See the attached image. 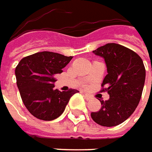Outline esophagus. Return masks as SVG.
<instances>
[{
  "label": "esophagus",
  "mask_w": 152,
  "mask_h": 152,
  "mask_svg": "<svg viewBox=\"0 0 152 152\" xmlns=\"http://www.w3.org/2000/svg\"><path fill=\"white\" fill-rule=\"evenodd\" d=\"M84 97L86 98V99H87V100H90V99L92 98V96H91V95L86 94V93H84Z\"/></svg>",
  "instance_id": "esophagus-1"
}]
</instances>
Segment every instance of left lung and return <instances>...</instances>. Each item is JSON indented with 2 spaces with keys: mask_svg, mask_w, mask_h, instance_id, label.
<instances>
[{
  "mask_svg": "<svg viewBox=\"0 0 152 152\" xmlns=\"http://www.w3.org/2000/svg\"><path fill=\"white\" fill-rule=\"evenodd\" d=\"M105 59L107 75L102 83V92L109 99L100 101L102 107L91 113L93 121L102 126H115L127 120L138 107L145 80L142 58L129 48L109 43L93 50Z\"/></svg>",
  "mask_w": 152,
  "mask_h": 152,
  "instance_id": "left-lung-1",
  "label": "left lung"
}]
</instances>
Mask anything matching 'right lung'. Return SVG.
<instances>
[{"label": "right lung", "instance_id": "obj_1", "mask_svg": "<svg viewBox=\"0 0 152 152\" xmlns=\"http://www.w3.org/2000/svg\"><path fill=\"white\" fill-rule=\"evenodd\" d=\"M73 57L42 51L23 58L15 68L16 83L27 110L37 119L52 121L64 111L70 97L78 90L54 88L58 74Z\"/></svg>", "mask_w": 152, "mask_h": 152}]
</instances>
